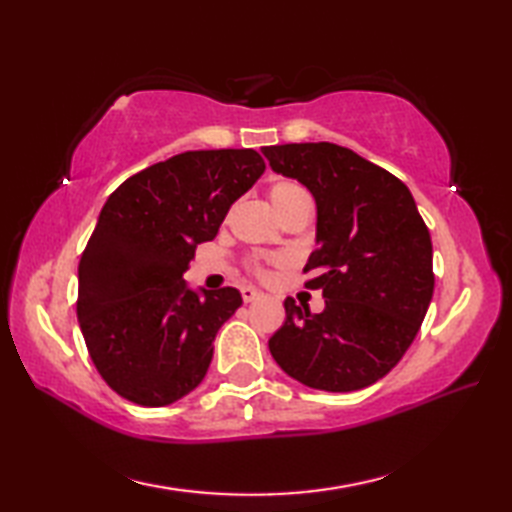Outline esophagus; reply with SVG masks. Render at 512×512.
Here are the masks:
<instances>
[{"label":"esophagus","mask_w":512,"mask_h":512,"mask_svg":"<svg viewBox=\"0 0 512 512\" xmlns=\"http://www.w3.org/2000/svg\"><path fill=\"white\" fill-rule=\"evenodd\" d=\"M259 297H262V292H259L257 288H253V286H244V288H242V299H244L246 303L255 301V299H259Z\"/></svg>","instance_id":"esophagus-1"}]
</instances>
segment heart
<instances>
[{
	"instance_id": "1",
	"label": "heart",
	"mask_w": 512,
	"mask_h": 512,
	"mask_svg": "<svg viewBox=\"0 0 512 512\" xmlns=\"http://www.w3.org/2000/svg\"><path fill=\"white\" fill-rule=\"evenodd\" d=\"M270 200H273L277 213L281 215L286 209H290L292 204L299 202V200H308V193L303 191L301 184L292 182V180H281L277 184H273V189H270ZM253 273L257 275H264V270L259 266H253Z\"/></svg>"
}]
</instances>
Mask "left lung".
I'll return each instance as SVG.
<instances>
[{"label":"left lung","mask_w":512,"mask_h":512,"mask_svg":"<svg viewBox=\"0 0 512 512\" xmlns=\"http://www.w3.org/2000/svg\"><path fill=\"white\" fill-rule=\"evenodd\" d=\"M273 171L317 202V248L303 273L325 308L286 299L270 336L277 365L323 391H356L389 374L416 339L433 297L429 228L405 182L334 143L264 147Z\"/></svg>","instance_id":"1"}]
</instances>
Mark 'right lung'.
Here are the masks:
<instances>
[{"label": "right lung", "instance_id": "right-lung-1", "mask_svg": "<svg viewBox=\"0 0 512 512\" xmlns=\"http://www.w3.org/2000/svg\"><path fill=\"white\" fill-rule=\"evenodd\" d=\"M264 169L255 149L184 151L107 198L79 262L76 317L94 367L118 396L165 407L202 383L215 334L242 295L195 292L182 273Z\"/></svg>", "mask_w": 512, "mask_h": 512}]
</instances>
